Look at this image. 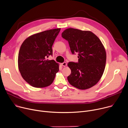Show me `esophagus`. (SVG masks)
I'll return each mask as SVG.
<instances>
[{
	"instance_id": "34e87169",
	"label": "esophagus",
	"mask_w": 128,
	"mask_h": 128,
	"mask_svg": "<svg viewBox=\"0 0 128 128\" xmlns=\"http://www.w3.org/2000/svg\"><path fill=\"white\" fill-rule=\"evenodd\" d=\"M61 65L63 66H66V65H67V63H66V62H63V63H62V64H61Z\"/></svg>"
}]
</instances>
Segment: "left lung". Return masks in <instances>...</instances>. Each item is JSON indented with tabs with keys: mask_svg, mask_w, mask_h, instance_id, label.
Returning a JSON list of instances; mask_svg holds the SVG:
<instances>
[{
	"mask_svg": "<svg viewBox=\"0 0 128 128\" xmlns=\"http://www.w3.org/2000/svg\"><path fill=\"white\" fill-rule=\"evenodd\" d=\"M62 37L68 42L72 54L78 53V62L68 63L72 71L67 77L69 83L82 90L94 86L105 68L106 53L102 43L91 32L72 28L65 30Z\"/></svg>",
	"mask_w": 128,
	"mask_h": 128,
	"instance_id": "1",
	"label": "left lung"
}]
</instances>
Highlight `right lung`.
Listing matches in <instances>:
<instances>
[{
	"label": "right lung",
	"mask_w": 128,
	"mask_h": 128,
	"mask_svg": "<svg viewBox=\"0 0 128 128\" xmlns=\"http://www.w3.org/2000/svg\"><path fill=\"white\" fill-rule=\"evenodd\" d=\"M61 28L42 32L30 36L22 43L18 54V67L24 79L32 87H47L59 70L52 56V46Z\"/></svg>",
	"instance_id": "right-lung-1"
}]
</instances>
